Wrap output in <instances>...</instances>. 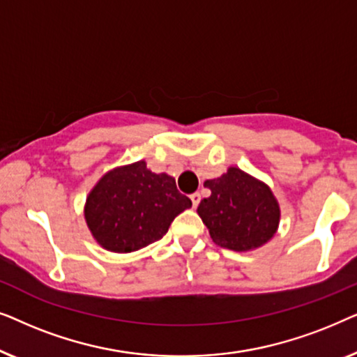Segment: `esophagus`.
<instances>
[{
    "label": "esophagus",
    "instance_id": "1",
    "mask_svg": "<svg viewBox=\"0 0 357 357\" xmlns=\"http://www.w3.org/2000/svg\"><path fill=\"white\" fill-rule=\"evenodd\" d=\"M190 199H192L193 208H197L198 204H199V202H202V195H199L198 192L197 193H192V195H190Z\"/></svg>",
    "mask_w": 357,
    "mask_h": 357
}]
</instances>
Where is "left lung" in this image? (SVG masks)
Returning a JSON list of instances; mask_svg holds the SVG:
<instances>
[{
  "label": "left lung",
  "mask_w": 357,
  "mask_h": 357,
  "mask_svg": "<svg viewBox=\"0 0 357 357\" xmlns=\"http://www.w3.org/2000/svg\"><path fill=\"white\" fill-rule=\"evenodd\" d=\"M211 197L198 204V216L213 242L234 252H250L270 242L280 227L281 208L271 188L238 167L204 182Z\"/></svg>",
  "instance_id": "obj_1"
}]
</instances>
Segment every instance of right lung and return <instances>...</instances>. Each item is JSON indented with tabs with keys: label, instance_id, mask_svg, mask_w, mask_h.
<instances>
[{
	"label": "right lung",
	"instance_id": "add662e5",
	"mask_svg": "<svg viewBox=\"0 0 357 357\" xmlns=\"http://www.w3.org/2000/svg\"><path fill=\"white\" fill-rule=\"evenodd\" d=\"M190 206L192 199L178 192L174 177L154 174L138 160L102 175L86 198L84 219L102 248L130 253L162 238Z\"/></svg>",
	"mask_w": 357,
	"mask_h": 357
}]
</instances>
